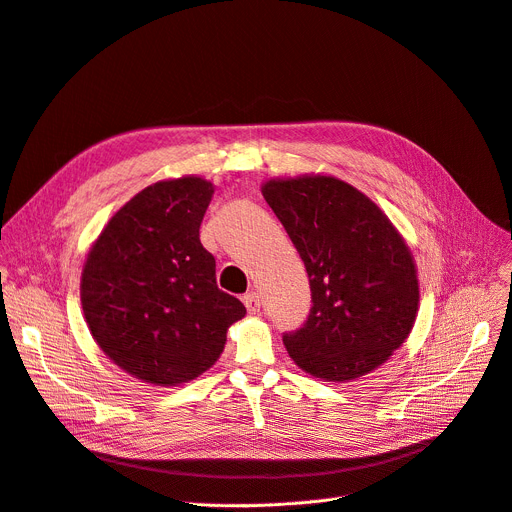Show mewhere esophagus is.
Listing matches in <instances>:
<instances>
[{"label":"esophagus","instance_id":"esophagus-1","mask_svg":"<svg viewBox=\"0 0 512 512\" xmlns=\"http://www.w3.org/2000/svg\"><path fill=\"white\" fill-rule=\"evenodd\" d=\"M242 303H244V307H247V311L249 314H259V309H261V299H259V295L257 293H247L242 297Z\"/></svg>","mask_w":512,"mask_h":512}]
</instances>
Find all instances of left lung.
Segmentation results:
<instances>
[{
    "label": "left lung",
    "instance_id": "1",
    "mask_svg": "<svg viewBox=\"0 0 512 512\" xmlns=\"http://www.w3.org/2000/svg\"><path fill=\"white\" fill-rule=\"evenodd\" d=\"M305 263L311 309L282 341L299 368L347 383L389 360L418 311L412 253L387 215L330 175L270 180L261 188Z\"/></svg>",
    "mask_w": 512,
    "mask_h": 512
}]
</instances>
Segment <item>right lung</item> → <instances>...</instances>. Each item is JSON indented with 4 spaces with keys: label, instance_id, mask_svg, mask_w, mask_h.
I'll list each match as a JSON object with an SVG mask.
<instances>
[{
    "label": "right lung",
    "instance_id": "1",
    "mask_svg": "<svg viewBox=\"0 0 512 512\" xmlns=\"http://www.w3.org/2000/svg\"><path fill=\"white\" fill-rule=\"evenodd\" d=\"M213 186L201 177L157 182L123 205L87 255L85 322L119 368L154 385H180L211 368L247 307L219 291L201 244Z\"/></svg>",
    "mask_w": 512,
    "mask_h": 512
}]
</instances>
